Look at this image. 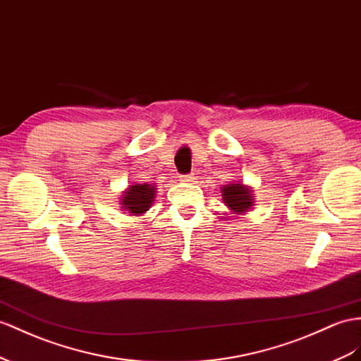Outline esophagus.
Here are the masks:
<instances>
[{
    "mask_svg": "<svg viewBox=\"0 0 361 361\" xmlns=\"http://www.w3.org/2000/svg\"><path fill=\"white\" fill-rule=\"evenodd\" d=\"M181 181H184V183H193V181H195V177H193L192 173L190 175H183Z\"/></svg>",
    "mask_w": 361,
    "mask_h": 361,
    "instance_id": "1",
    "label": "esophagus"
}]
</instances>
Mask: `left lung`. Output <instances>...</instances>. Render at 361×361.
Listing matches in <instances>:
<instances>
[{"label":"left lung","mask_w":361,"mask_h":361,"mask_svg":"<svg viewBox=\"0 0 361 361\" xmlns=\"http://www.w3.org/2000/svg\"><path fill=\"white\" fill-rule=\"evenodd\" d=\"M221 193H223L224 204L235 215H244L245 212H250L255 206L253 188L244 184L243 181L224 184L221 188Z\"/></svg>","instance_id":"obj_1"}]
</instances>
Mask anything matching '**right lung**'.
I'll list each match as a JSON object with an SVG mask.
<instances>
[{
    "label": "right lung",
    "instance_id": "add662e5",
    "mask_svg": "<svg viewBox=\"0 0 361 361\" xmlns=\"http://www.w3.org/2000/svg\"><path fill=\"white\" fill-rule=\"evenodd\" d=\"M155 195L157 186L154 183H134L122 192L118 204L126 214L142 216L154 204Z\"/></svg>",
    "mask_w": 361,
    "mask_h": 361
}]
</instances>
